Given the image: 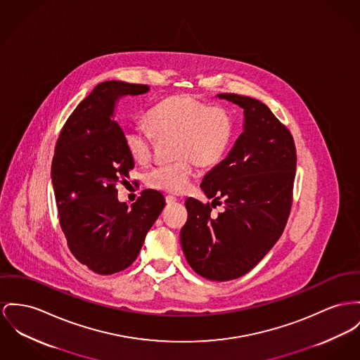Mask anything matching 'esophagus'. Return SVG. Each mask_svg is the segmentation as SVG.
<instances>
[{
  "label": "esophagus",
  "instance_id": "esophagus-1",
  "mask_svg": "<svg viewBox=\"0 0 360 360\" xmlns=\"http://www.w3.org/2000/svg\"><path fill=\"white\" fill-rule=\"evenodd\" d=\"M165 200H167V203H168V205H172V203L177 202V198H176V196H172V195H168V196L165 198Z\"/></svg>",
  "mask_w": 360,
  "mask_h": 360
}]
</instances>
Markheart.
I'll use <instances>...</instances> for the list:
<instances>
[{
    "mask_svg": "<svg viewBox=\"0 0 360 360\" xmlns=\"http://www.w3.org/2000/svg\"><path fill=\"white\" fill-rule=\"evenodd\" d=\"M147 122L129 124L122 131L124 147L138 164H148L155 136L176 138V162L161 165L147 174V186L168 193H183L195 177L196 165L209 169L228 151L235 135V119L229 109L188 94L170 96L147 113Z\"/></svg>",
    "mask_w": 360,
    "mask_h": 360,
    "instance_id": "obj_1",
    "label": "heart"
}]
</instances>
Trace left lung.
<instances>
[{
    "instance_id": "8db88e82",
    "label": "left lung",
    "mask_w": 360,
    "mask_h": 360,
    "mask_svg": "<svg viewBox=\"0 0 360 360\" xmlns=\"http://www.w3.org/2000/svg\"><path fill=\"white\" fill-rule=\"evenodd\" d=\"M244 109V128L225 160L202 180L210 203L188 198L180 241L192 269L213 281L248 273L284 232L292 207L296 147L287 127L258 99L218 94ZM222 202L226 210L211 216Z\"/></svg>"
}]
</instances>
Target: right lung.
I'll list each match as a JSON object with an SVG mask.
<instances>
[{
	"mask_svg": "<svg viewBox=\"0 0 360 360\" xmlns=\"http://www.w3.org/2000/svg\"><path fill=\"white\" fill-rule=\"evenodd\" d=\"M147 91V84L99 83L68 117L54 148L51 183L60 226L73 257L102 276L132 264L165 207L164 195L154 190L142 191L131 209L117 199L116 186L135 164L113 120L115 105L120 96Z\"/></svg>",
	"mask_w": 360,
	"mask_h": 360,
	"instance_id": "add662e5",
	"label": "right lung"
}]
</instances>
